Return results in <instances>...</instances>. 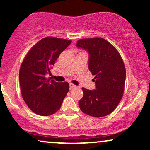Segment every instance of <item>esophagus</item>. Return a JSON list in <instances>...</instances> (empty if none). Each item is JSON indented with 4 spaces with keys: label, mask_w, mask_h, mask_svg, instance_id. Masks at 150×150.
Returning a JSON list of instances; mask_svg holds the SVG:
<instances>
[{
    "label": "esophagus",
    "mask_w": 150,
    "mask_h": 150,
    "mask_svg": "<svg viewBox=\"0 0 150 150\" xmlns=\"http://www.w3.org/2000/svg\"><path fill=\"white\" fill-rule=\"evenodd\" d=\"M75 88H76V86H75V85L72 83H69V88H70V90Z\"/></svg>",
    "instance_id": "1"
}]
</instances>
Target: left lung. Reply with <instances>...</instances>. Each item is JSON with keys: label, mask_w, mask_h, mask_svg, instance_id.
<instances>
[{"label": "left lung", "mask_w": 150, "mask_h": 150, "mask_svg": "<svg viewBox=\"0 0 150 150\" xmlns=\"http://www.w3.org/2000/svg\"><path fill=\"white\" fill-rule=\"evenodd\" d=\"M78 48L88 52V69L95 75V90L82 88L83 96L79 101L83 112L95 117L110 114L121 100L125 81V68L120 54L102 38L81 39Z\"/></svg>", "instance_id": "obj_1"}]
</instances>
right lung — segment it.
<instances>
[{
	"mask_svg": "<svg viewBox=\"0 0 150 150\" xmlns=\"http://www.w3.org/2000/svg\"><path fill=\"white\" fill-rule=\"evenodd\" d=\"M71 42L59 38H44L25 56L19 69V83L22 98L33 112L48 116L61 107L69 83L56 82L46 78V74H51L56 60Z\"/></svg>",
	"mask_w": 150,
	"mask_h": 150,
	"instance_id": "add662e5",
	"label": "right lung"
}]
</instances>
